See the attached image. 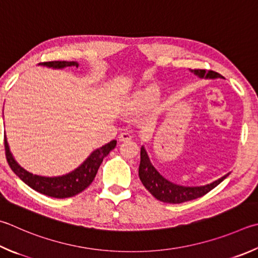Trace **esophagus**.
I'll list each match as a JSON object with an SVG mask.
<instances>
[{"mask_svg": "<svg viewBox=\"0 0 258 258\" xmlns=\"http://www.w3.org/2000/svg\"><path fill=\"white\" fill-rule=\"evenodd\" d=\"M132 135H131L128 132H123V133H120L119 135H118V140H119V142H125V141H131V140H132Z\"/></svg>", "mask_w": 258, "mask_h": 258, "instance_id": "obj_1", "label": "esophagus"}]
</instances>
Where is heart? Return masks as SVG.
I'll return each instance as SVG.
<instances>
[{
	"mask_svg": "<svg viewBox=\"0 0 258 258\" xmlns=\"http://www.w3.org/2000/svg\"><path fill=\"white\" fill-rule=\"evenodd\" d=\"M160 97V90L156 86H147L139 89L132 95L127 97L124 101V105L134 109H144L156 104Z\"/></svg>",
	"mask_w": 258,
	"mask_h": 258,
	"instance_id": "1",
	"label": "heart"
}]
</instances>
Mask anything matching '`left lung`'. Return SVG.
Here are the masks:
<instances>
[{"mask_svg":"<svg viewBox=\"0 0 258 258\" xmlns=\"http://www.w3.org/2000/svg\"><path fill=\"white\" fill-rule=\"evenodd\" d=\"M191 73H194L196 77L200 79H209V80H214V79H224L221 74L214 71H207V70H189ZM230 175L228 172L219 179L214 180L210 184L203 186H182L178 185L168 180L167 178L163 177L159 172L150 160L149 154L145 150L144 145L141 147V162L139 167V176L141 179L143 186L151 193L157 200L161 201L163 203H172L178 204L187 201H191L199 199L201 196L205 195L214 187H217L220 182L223 181L226 178Z\"/></svg>","mask_w":258,"mask_h":258,"instance_id":"8db88e82","label":"left lung"}]
</instances>
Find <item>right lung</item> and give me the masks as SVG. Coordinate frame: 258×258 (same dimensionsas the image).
<instances>
[{"instance_id":"obj_1","label":"right lung","mask_w":258,"mask_h":258,"mask_svg":"<svg viewBox=\"0 0 258 258\" xmlns=\"http://www.w3.org/2000/svg\"><path fill=\"white\" fill-rule=\"evenodd\" d=\"M38 65L54 70H63L65 68H79V63L74 62V60H54V62L39 63ZM4 143H6L7 160L9 162V166L11 167L12 171L25 184L31 187L36 191H38V193L50 196V198L67 199L81 193L82 190L86 189L91 184L92 180L95 179L97 171L99 169L102 160H104L106 156H108V153L111 150L115 149L117 141L113 140L109 143L93 150L86 160L74 170L62 176L54 177L34 175L32 172L26 170L25 168L19 165L15 157H13L7 138Z\"/></svg>"}]
</instances>
